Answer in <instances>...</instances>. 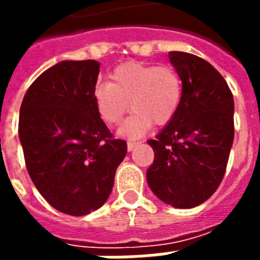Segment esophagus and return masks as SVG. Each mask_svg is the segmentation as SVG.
Instances as JSON below:
<instances>
[{"instance_id":"obj_1","label":"esophagus","mask_w":260,"mask_h":260,"mask_svg":"<svg viewBox=\"0 0 260 260\" xmlns=\"http://www.w3.org/2000/svg\"><path fill=\"white\" fill-rule=\"evenodd\" d=\"M140 144V142H135V140H129V142L126 143V147H128V151H132L135 150L136 147Z\"/></svg>"}]
</instances>
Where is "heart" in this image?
<instances>
[{"mask_svg": "<svg viewBox=\"0 0 260 260\" xmlns=\"http://www.w3.org/2000/svg\"><path fill=\"white\" fill-rule=\"evenodd\" d=\"M109 79V83L95 86L94 104L108 125H117L131 105L134 113L118 129L124 138L142 136L152 121L156 125L166 124L181 104L182 79L171 66L129 62L116 67Z\"/></svg>", "mask_w": 260, "mask_h": 260, "instance_id": "b5f03b06", "label": "heart"}]
</instances>
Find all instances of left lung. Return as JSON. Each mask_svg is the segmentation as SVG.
<instances>
[{"mask_svg": "<svg viewBox=\"0 0 260 260\" xmlns=\"http://www.w3.org/2000/svg\"><path fill=\"white\" fill-rule=\"evenodd\" d=\"M170 63L182 79L177 113L156 138L147 183L165 204L190 209L217 190L234 143V95L210 63L171 51Z\"/></svg>", "mask_w": 260, "mask_h": 260, "instance_id": "left-lung-1", "label": "left lung"}]
</instances>
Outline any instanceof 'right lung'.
Returning <instances> with one entry per match:
<instances>
[{
  "instance_id": "obj_1",
  "label": "right lung",
  "mask_w": 260,
  "mask_h": 260,
  "mask_svg": "<svg viewBox=\"0 0 260 260\" xmlns=\"http://www.w3.org/2000/svg\"><path fill=\"white\" fill-rule=\"evenodd\" d=\"M95 60H63L24 95L18 136L30 179L52 208L70 216L100 209L113 189L126 143L98 116Z\"/></svg>"
}]
</instances>
